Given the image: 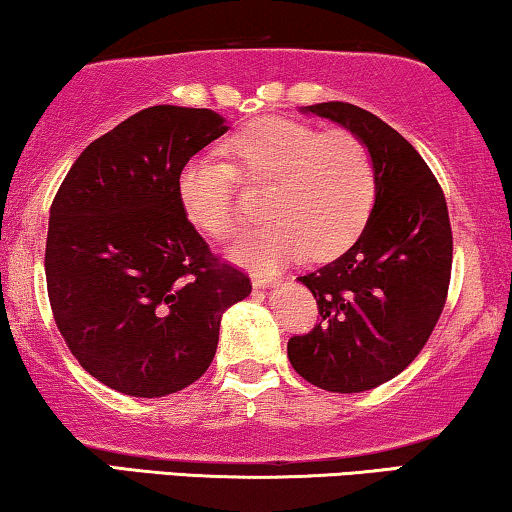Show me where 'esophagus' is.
<instances>
[{"instance_id": "obj_1", "label": "esophagus", "mask_w": 512, "mask_h": 512, "mask_svg": "<svg viewBox=\"0 0 512 512\" xmlns=\"http://www.w3.org/2000/svg\"><path fill=\"white\" fill-rule=\"evenodd\" d=\"M279 282L277 275H272V272H254L251 275V284L256 286V289H265V286H275Z\"/></svg>"}]
</instances>
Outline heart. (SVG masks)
<instances>
[{
	"instance_id": "heart-1",
	"label": "heart",
	"mask_w": 512,
	"mask_h": 512,
	"mask_svg": "<svg viewBox=\"0 0 512 512\" xmlns=\"http://www.w3.org/2000/svg\"><path fill=\"white\" fill-rule=\"evenodd\" d=\"M230 163L212 156L188 160L179 172V202L195 228L226 240L242 223L237 174L272 184L265 226L230 247L235 261L268 268L310 254L338 256L361 230L375 202V163L352 132H321L289 118H263L228 139Z\"/></svg>"
}]
</instances>
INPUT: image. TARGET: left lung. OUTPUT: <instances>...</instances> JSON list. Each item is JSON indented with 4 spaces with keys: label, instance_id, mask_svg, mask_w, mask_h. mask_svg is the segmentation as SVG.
Masks as SVG:
<instances>
[{
    "label": "left lung",
    "instance_id": "obj_1",
    "mask_svg": "<svg viewBox=\"0 0 512 512\" xmlns=\"http://www.w3.org/2000/svg\"><path fill=\"white\" fill-rule=\"evenodd\" d=\"M342 125L368 146L375 205L345 254L298 277L319 305V324L289 340L303 380L335 394H359L403 373L445 307L452 228L443 188L408 139L347 102L300 109Z\"/></svg>",
    "mask_w": 512,
    "mask_h": 512
}]
</instances>
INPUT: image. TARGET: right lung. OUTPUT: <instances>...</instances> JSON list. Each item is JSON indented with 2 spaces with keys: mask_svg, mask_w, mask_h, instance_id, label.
<instances>
[{
  "mask_svg": "<svg viewBox=\"0 0 512 512\" xmlns=\"http://www.w3.org/2000/svg\"><path fill=\"white\" fill-rule=\"evenodd\" d=\"M226 130L212 109H142L88 144L55 193V324L83 370L121 394L158 398L193 384L214 359L223 312L251 293L179 202V172Z\"/></svg>",
  "mask_w": 512,
  "mask_h": 512,
  "instance_id": "obj_1",
  "label": "right lung"
}]
</instances>
